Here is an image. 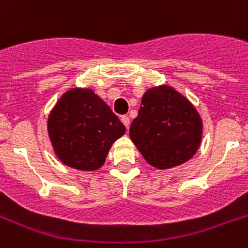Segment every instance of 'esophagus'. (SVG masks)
Returning a JSON list of instances; mask_svg holds the SVG:
<instances>
[{
	"label": "esophagus",
	"instance_id": "obj_1",
	"mask_svg": "<svg viewBox=\"0 0 248 248\" xmlns=\"http://www.w3.org/2000/svg\"><path fill=\"white\" fill-rule=\"evenodd\" d=\"M121 121H122V124L126 126V128L130 127V118L127 116H122L121 117Z\"/></svg>",
	"mask_w": 248,
	"mask_h": 248
}]
</instances>
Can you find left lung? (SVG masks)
Here are the masks:
<instances>
[{
  "label": "left lung",
  "instance_id": "1",
  "mask_svg": "<svg viewBox=\"0 0 248 248\" xmlns=\"http://www.w3.org/2000/svg\"><path fill=\"white\" fill-rule=\"evenodd\" d=\"M202 121L196 108L172 87L148 90L139 114L132 121L130 138L149 165L170 169L196 155Z\"/></svg>",
  "mask_w": 248,
  "mask_h": 248
}]
</instances>
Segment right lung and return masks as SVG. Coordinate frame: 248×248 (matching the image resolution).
<instances>
[{"instance_id": "obj_1", "label": "right lung", "mask_w": 248, "mask_h": 248, "mask_svg": "<svg viewBox=\"0 0 248 248\" xmlns=\"http://www.w3.org/2000/svg\"><path fill=\"white\" fill-rule=\"evenodd\" d=\"M47 128L60 161L83 171L99 169L109 148L126 132L112 109L90 89L64 93L48 117Z\"/></svg>"}]
</instances>
